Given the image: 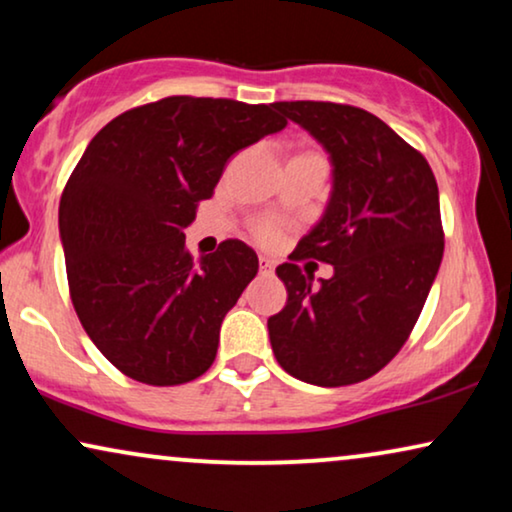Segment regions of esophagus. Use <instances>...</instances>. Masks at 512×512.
<instances>
[{"mask_svg":"<svg viewBox=\"0 0 512 512\" xmlns=\"http://www.w3.org/2000/svg\"><path fill=\"white\" fill-rule=\"evenodd\" d=\"M258 268H261V272H272V268H275V261L268 256H258Z\"/></svg>","mask_w":512,"mask_h":512,"instance_id":"obj_1","label":"esophagus"}]
</instances>
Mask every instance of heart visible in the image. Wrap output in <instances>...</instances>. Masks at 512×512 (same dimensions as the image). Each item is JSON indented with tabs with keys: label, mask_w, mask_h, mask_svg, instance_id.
I'll use <instances>...</instances> for the list:
<instances>
[{
	"label": "heart",
	"mask_w": 512,
	"mask_h": 512,
	"mask_svg": "<svg viewBox=\"0 0 512 512\" xmlns=\"http://www.w3.org/2000/svg\"><path fill=\"white\" fill-rule=\"evenodd\" d=\"M256 235H258V240L272 244L282 237V228H279L277 221H261L256 226Z\"/></svg>",
	"instance_id": "b5f03b06"
}]
</instances>
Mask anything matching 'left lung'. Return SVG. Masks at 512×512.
I'll use <instances>...</instances> for the list:
<instances>
[{"label": "left lung", "instance_id": "1", "mask_svg": "<svg viewBox=\"0 0 512 512\" xmlns=\"http://www.w3.org/2000/svg\"><path fill=\"white\" fill-rule=\"evenodd\" d=\"M324 146L333 165L326 209L277 268L286 305L268 319L286 373L317 387L368 380L398 354L443 261L438 184L422 153L387 123L335 102H275ZM303 257L334 265L313 284Z\"/></svg>", "mask_w": 512, "mask_h": 512}]
</instances>
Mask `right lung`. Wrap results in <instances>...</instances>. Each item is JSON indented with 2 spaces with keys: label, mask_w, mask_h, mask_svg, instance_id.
Segmentation results:
<instances>
[{
  "label": "right lung",
  "mask_w": 512,
  "mask_h": 512,
  "mask_svg": "<svg viewBox=\"0 0 512 512\" xmlns=\"http://www.w3.org/2000/svg\"><path fill=\"white\" fill-rule=\"evenodd\" d=\"M284 128L275 104L177 95L90 139L62 191L60 240L81 326L123 375L172 387L214 363L221 321L258 256L226 240L193 261L184 228L230 156Z\"/></svg>",
  "instance_id": "right-lung-1"
}]
</instances>
